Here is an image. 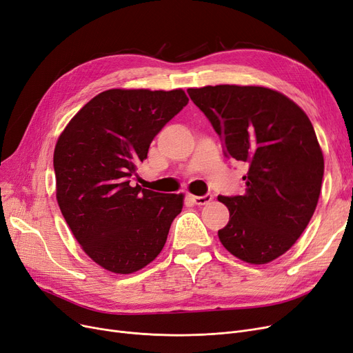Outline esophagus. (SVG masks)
I'll use <instances>...</instances> for the list:
<instances>
[{
	"instance_id": "34e87169",
	"label": "esophagus",
	"mask_w": 353,
	"mask_h": 353,
	"mask_svg": "<svg viewBox=\"0 0 353 353\" xmlns=\"http://www.w3.org/2000/svg\"><path fill=\"white\" fill-rule=\"evenodd\" d=\"M190 199L196 204V205H204V204H208L211 200H213V195L211 194H205V195H190Z\"/></svg>"
}]
</instances>
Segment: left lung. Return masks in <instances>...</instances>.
Listing matches in <instances>:
<instances>
[{
	"label": "left lung",
	"instance_id": "left-lung-1",
	"mask_svg": "<svg viewBox=\"0 0 353 353\" xmlns=\"http://www.w3.org/2000/svg\"><path fill=\"white\" fill-rule=\"evenodd\" d=\"M220 136L224 157L248 165L243 195H219L230 211L219 239L248 263L285 253L313 217L324 161L312 121L278 91L216 85L187 90Z\"/></svg>",
	"mask_w": 353,
	"mask_h": 353
}]
</instances>
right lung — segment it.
<instances>
[{"label":"right lung","instance_id":"obj_1","mask_svg":"<svg viewBox=\"0 0 353 353\" xmlns=\"http://www.w3.org/2000/svg\"><path fill=\"white\" fill-rule=\"evenodd\" d=\"M188 104L182 90H108L69 121L53 154L56 200L78 243L104 270L132 274L165 246L184 195L132 187L137 163Z\"/></svg>","mask_w":353,"mask_h":353}]
</instances>
